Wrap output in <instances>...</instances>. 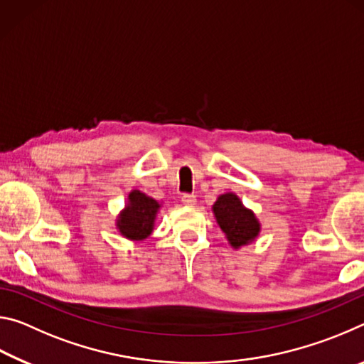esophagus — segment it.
<instances>
[{
    "instance_id": "obj_1",
    "label": "esophagus",
    "mask_w": 364,
    "mask_h": 364,
    "mask_svg": "<svg viewBox=\"0 0 364 364\" xmlns=\"http://www.w3.org/2000/svg\"><path fill=\"white\" fill-rule=\"evenodd\" d=\"M181 202H183L184 205L191 207V205H196L197 199H196L194 194H183V196H181Z\"/></svg>"
}]
</instances>
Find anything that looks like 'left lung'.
<instances>
[{
	"mask_svg": "<svg viewBox=\"0 0 364 364\" xmlns=\"http://www.w3.org/2000/svg\"><path fill=\"white\" fill-rule=\"evenodd\" d=\"M213 213L221 231L226 234V239L234 249L252 242L260 232V223L254 212L245 208L236 194H221L215 202Z\"/></svg>",
	"mask_w": 364,
	"mask_h": 364,
	"instance_id": "left-lung-1",
	"label": "left lung"
}]
</instances>
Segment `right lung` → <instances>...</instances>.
Here are the masks:
<instances>
[{"label":"right lung","mask_w":364,"mask_h":364,"mask_svg":"<svg viewBox=\"0 0 364 364\" xmlns=\"http://www.w3.org/2000/svg\"><path fill=\"white\" fill-rule=\"evenodd\" d=\"M160 204L156 199L138 189L132 191L125 210L117 220V228L122 236L133 239V241H143L154 230V220H156Z\"/></svg>","instance_id":"1"}]
</instances>
